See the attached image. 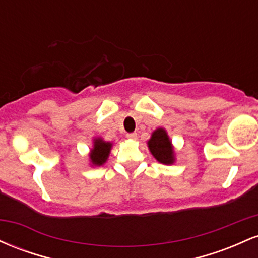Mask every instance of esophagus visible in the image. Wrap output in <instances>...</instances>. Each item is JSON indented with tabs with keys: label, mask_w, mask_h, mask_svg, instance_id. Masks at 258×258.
I'll return each instance as SVG.
<instances>
[{
	"label": "esophagus",
	"mask_w": 258,
	"mask_h": 258,
	"mask_svg": "<svg viewBox=\"0 0 258 258\" xmlns=\"http://www.w3.org/2000/svg\"><path fill=\"white\" fill-rule=\"evenodd\" d=\"M127 138H130V139H137V133H136V132L127 133Z\"/></svg>",
	"instance_id": "34e87169"
}]
</instances>
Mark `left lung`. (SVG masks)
<instances>
[{"instance_id": "left-lung-1", "label": "left lung", "mask_w": 258, "mask_h": 258, "mask_svg": "<svg viewBox=\"0 0 258 258\" xmlns=\"http://www.w3.org/2000/svg\"><path fill=\"white\" fill-rule=\"evenodd\" d=\"M148 147L154 158L161 164H172L174 161L173 148L164 128H158L153 132L152 138L148 142Z\"/></svg>"}]
</instances>
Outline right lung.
Listing matches in <instances>:
<instances>
[{
  "label": "right lung",
  "instance_id": "right-lung-1",
  "mask_svg": "<svg viewBox=\"0 0 258 258\" xmlns=\"http://www.w3.org/2000/svg\"><path fill=\"white\" fill-rule=\"evenodd\" d=\"M111 143L104 142L103 139H94V147L91 150L90 158L94 166H100L106 161L109 153H110Z\"/></svg>",
  "mask_w": 258,
  "mask_h": 258
}]
</instances>
